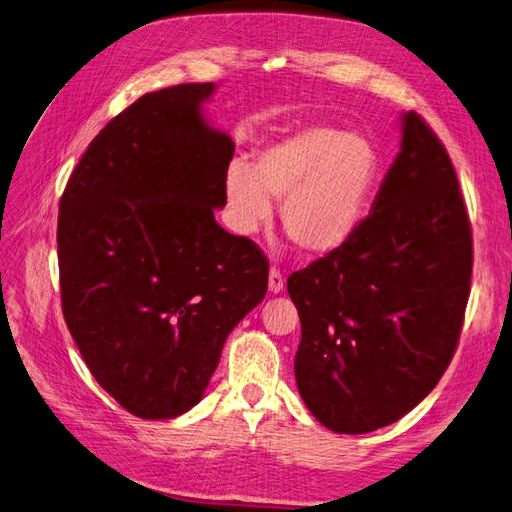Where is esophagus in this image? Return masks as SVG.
<instances>
[{
    "instance_id": "1",
    "label": "esophagus",
    "mask_w": 512,
    "mask_h": 512,
    "mask_svg": "<svg viewBox=\"0 0 512 512\" xmlns=\"http://www.w3.org/2000/svg\"><path fill=\"white\" fill-rule=\"evenodd\" d=\"M283 285H285V277L281 274V270L279 268H270V277H268L270 292L272 294H279L283 290Z\"/></svg>"
}]
</instances>
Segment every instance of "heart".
Listing matches in <instances>:
<instances>
[{
    "label": "heart",
    "instance_id": "1",
    "mask_svg": "<svg viewBox=\"0 0 512 512\" xmlns=\"http://www.w3.org/2000/svg\"><path fill=\"white\" fill-rule=\"evenodd\" d=\"M383 160L361 131L307 127L259 149L253 170L233 162L225 196L233 229L251 235L281 201V227L305 255H329L352 240L381 183Z\"/></svg>",
    "mask_w": 512,
    "mask_h": 512
}]
</instances>
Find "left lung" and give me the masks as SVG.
I'll use <instances>...</instances> for the list:
<instances>
[{
    "label": "left lung",
    "instance_id": "1",
    "mask_svg": "<svg viewBox=\"0 0 512 512\" xmlns=\"http://www.w3.org/2000/svg\"><path fill=\"white\" fill-rule=\"evenodd\" d=\"M474 242L454 166L422 116L352 240L287 279L300 316L294 374L320 424L363 435L437 387L461 337Z\"/></svg>",
    "mask_w": 512,
    "mask_h": 512
}]
</instances>
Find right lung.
Instances as JSON below:
<instances>
[{
  "label": "right lung",
  "mask_w": 512,
  "mask_h": 512,
  "mask_svg": "<svg viewBox=\"0 0 512 512\" xmlns=\"http://www.w3.org/2000/svg\"><path fill=\"white\" fill-rule=\"evenodd\" d=\"M212 93L179 84L136 99L60 199L64 320L97 383L142 419L203 398L227 335L268 290L261 248L214 218L235 144L203 119Z\"/></svg>",
  "instance_id": "add662e5"
}]
</instances>
